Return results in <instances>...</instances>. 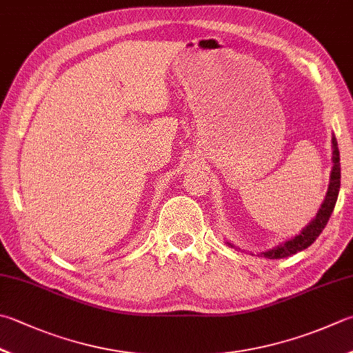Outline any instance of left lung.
<instances>
[{
    "label": "left lung",
    "instance_id": "1",
    "mask_svg": "<svg viewBox=\"0 0 353 353\" xmlns=\"http://www.w3.org/2000/svg\"><path fill=\"white\" fill-rule=\"evenodd\" d=\"M332 161H334V168H332V174H330V183H329V189L327 194H325V199L321 204V209L318 210L316 216L312 219V221L305 225V228L301 230L300 235L294 236L292 239H288V241L276 245V248L261 252V256L264 258H270V259H278V258H288L290 255H295L296 252H301L304 249H307L309 245L315 241V239L320 236L323 229L327 224L329 218L334 212V208L336 204V198H338V192H340V179H341V164H340V150H338V143L336 138L332 137Z\"/></svg>",
    "mask_w": 353,
    "mask_h": 353
}]
</instances>
